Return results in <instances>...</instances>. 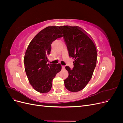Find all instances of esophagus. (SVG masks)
I'll use <instances>...</instances> for the list:
<instances>
[{
    "mask_svg": "<svg viewBox=\"0 0 123 123\" xmlns=\"http://www.w3.org/2000/svg\"><path fill=\"white\" fill-rule=\"evenodd\" d=\"M62 70H64V69H65V66H62Z\"/></svg>",
    "mask_w": 123,
    "mask_h": 123,
    "instance_id": "obj_1",
    "label": "esophagus"
}]
</instances>
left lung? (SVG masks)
<instances>
[{"label":"left lung","instance_id":"left-lung-1","mask_svg":"<svg viewBox=\"0 0 123 123\" xmlns=\"http://www.w3.org/2000/svg\"><path fill=\"white\" fill-rule=\"evenodd\" d=\"M69 56L74 59V67L66 69L69 76L64 80L68 90L77 92L83 89L90 80L96 65L98 53L93 42L76 27L61 28Z\"/></svg>","mask_w":123,"mask_h":123}]
</instances>
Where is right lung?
I'll return each instance as SVG.
<instances>
[{
    "label": "right lung",
    "instance_id": "1",
    "mask_svg": "<svg viewBox=\"0 0 123 123\" xmlns=\"http://www.w3.org/2000/svg\"><path fill=\"white\" fill-rule=\"evenodd\" d=\"M61 28L48 27L39 32L30 43L24 57L25 71L32 86L44 93L50 91L52 80L62 69L60 64H47L51 44L62 37Z\"/></svg>",
    "mask_w": 123,
    "mask_h": 123
}]
</instances>
